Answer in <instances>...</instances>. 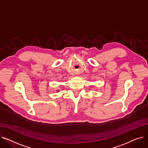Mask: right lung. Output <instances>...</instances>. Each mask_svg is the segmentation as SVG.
Wrapping results in <instances>:
<instances>
[{"mask_svg":"<svg viewBox=\"0 0 148 148\" xmlns=\"http://www.w3.org/2000/svg\"><path fill=\"white\" fill-rule=\"evenodd\" d=\"M57 92H58V91H57Z\"/></svg>","mask_w":148,"mask_h":148,"instance_id":"add662e5","label":"right lung"}]
</instances>
